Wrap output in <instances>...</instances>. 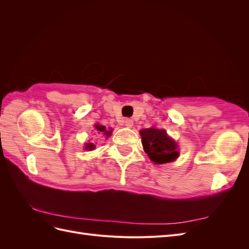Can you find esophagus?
<instances>
[{"label":"esophagus","mask_w":249,"mask_h":249,"mask_svg":"<svg viewBox=\"0 0 249 249\" xmlns=\"http://www.w3.org/2000/svg\"><path fill=\"white\" fill-rule=\"evenodd\" d=\"M124 124H125V126H127V127H131V126L133 125V120L130 119V118H126V119L124 120Z\"/></svg>","instance_id":"1"}]
</instances>
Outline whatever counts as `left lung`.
Masks as SVG:
<instances>
[{"mask_svg":"<svg viewBox=\"0 0 249 249\" xmlns=\"http://www.w3.org/2000/svg\"><path fill=\"white\" fill-rule=\"evenodd\" d=\"M141 142L150 161L156 164H165L175 161L178 157V145L165 130L144 129L140 131Z\"/></svg>","mask_w":249,"mask_h":249,"instance_id":"obj_1","label":"left lung"}]
</instances>
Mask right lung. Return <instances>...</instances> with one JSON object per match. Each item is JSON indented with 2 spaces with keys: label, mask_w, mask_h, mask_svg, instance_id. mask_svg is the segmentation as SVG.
<instances>
[{
  "label": "right lung",
  "mask_w": 249,
  "mask_h": 249,
  "mask_svg": "<svg viewBox=\"0 0 249 249\" xmlns=\"http://www.w3.org/2000/svg\"><path fill=\"white\" fill-rule=\"evenodd\" d=\"M95 130L97 133L103 134L106 137H109L112 134V129L107 130L106 127H105L104 125H101V124H95ZM94 147H95V145L93 144V143H87V144L85 145V149H88V150H92Z\"/></svg>",
  "instance_id": "add662e5"
}]
</instances>
